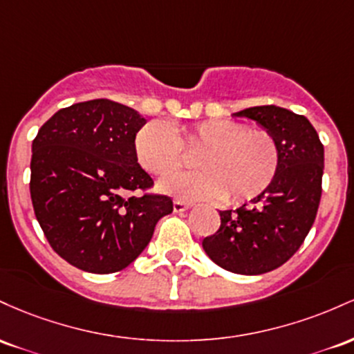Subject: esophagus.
I'll return each mask as SVG.
<instances>
[{
    "mask_svg": "<svg viewBox=\"0 0 354 354\" xmlns=\"http://www.w3.org/2000/svg\"><path fill=\"white\" fill-rule=\"evenodd\" d=\"M187 209H190V204H187V202H184V201H174V212H177V214H182V212H185V210Z\"/></svg>",
    "mask_w": 354,
    "mask_h": 354,
    "instance_id": "obj_1",
    "label": "esophagus"
}]
</instances>
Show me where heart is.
I'll return each instance as SVG.
<instances>
[{
	"label": "heart",
	"mask_w": 354,
	"mask_h": 354,
	"mask_svg": "<svg viewBox=\"0 0 354 354\" xmlns=\"http://www.w3.org/2000/svg\"><path fill=\"white\" fill-rule=\"evenodd\" d=\"M198 150V170L160 182V189L189 201L221 197L230 204L263 196L279 172L281 149L268 130L225 118L198 122L180 133L164 120L145 124L135 135L138 164L157 177L177 172L185 162V150Z\"/></svg>",
	"instance_id": "heart-1"
}]
</instances>
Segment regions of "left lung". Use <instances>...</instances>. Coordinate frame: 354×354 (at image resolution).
<instances>
[{"instance_id":"left-lung-1","label":"left lung","mask_w":354,"mask_h":354,"mask_svg":"<svg viewBox=\"0 0 354 354\" xmlns=\"http://www.w3.org/2000/svg\"><path fill=\"white\" fill-rule=\"evenodd\" d=\"M254 120L276 137L281 165L263 196L236 210H221V227L202 241L222 269L256 276L277 269L301 248L321 201L324 147L311 122L276 105L234 113Z\"/></svg>"}]
</instances>
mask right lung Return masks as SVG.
<instances>
[{
	"label": "right lung",
	"mask_w": 354,
	"mask_h": 354,
	"mask_svg": "<svg viewBox=\"0 0 354 354\" xmlns=\"http://www.w3.org/2000/svg\"><path fill=\"white\" fill-rule=\"evenodd\" d=\"M145 124L137 110L97 98L58 110L35 137V216L53 251L82 271L125 269L174 210L170 197L133 194L153 185L133 150Z\"/></svg>",
	"instance_id": "obj_1"
}]
</instances>
